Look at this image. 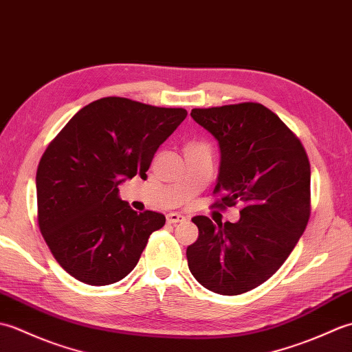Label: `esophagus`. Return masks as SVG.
<instances>
[{"instance_id":"34e87169","label":"esophagus","mask_w":352,"mask_h":352,"mask_svg":"<svg viewBox=\"0 0 352 352\" xmlns=\"http://www.w3.org/2000/svg\"><path fill=\"white\" fill-rule=\"evenodd\" d=\"M166 221H168V223H178V222H183V221H186V218L183 214H178V213H169L168 216H166Z\"/></svg>"}]
</instances>
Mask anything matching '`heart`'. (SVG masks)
Listing matches in <instances>:
<instances>
[{
	"label": "heart",
	"instance_id": "1",
	"mask_svg": "<svg viewBox=\"0 0 352 352\" xmlns=\"http://www.w3.org/2000/svg\"><path fill=\"white\" fill-rule=\"evenodd\" d=\"M189 145H201V144H189Z\"/></svg>",
	"mask_w": 352,
	"mask_h": 352
}]
</instances>
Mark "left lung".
<instances>
[{
    "label": "left lung",
    "mask_w": 352,
    "mask_h": 352,
    "mask_svg": "<svg viewBox=\"0 0 352 352\" xmlns=\"http://www.w3.org/2000/svg\"><path fill=\"white\" fill-rule=\"evenodd\" d=\"M221 148V195L212 208L242 206L236 223L192 219L198 241L186 256L192 275L219 295H241L278 271L310 219V162L296 134L258 102L193 109Z\"/></svg>",
    "instance_id": "8db88e82"
}]
</instances>
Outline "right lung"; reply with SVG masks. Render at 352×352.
<instances>
[{
	"mask_svg": "<svg viewBox=\"0 0 352 352\" xmlns=\"http://www.w3.org/2000/svg\"><path fill=\"white\" fill-rule=\"evenodd\" d=\"M184 109L155 107L106 96L74 115L45 149L36 172L37 222L66 272L91 286H107L138 265L162 213L134 212L118 186L146 170Z\"/></svg>",
	"mask_w": 352,
	"mask_h": 352,
	"instance_id": "1",
	"label": "right lung"
}]
</instances>
